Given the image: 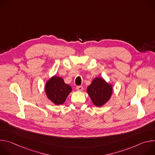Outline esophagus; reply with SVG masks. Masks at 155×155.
<instances>
[{"label":"esophagus","mask_w":155,"mask_h":155,"mask_svg":"<svg viewBox=\"0 0 155 155\" xmlns=\"http://www.w3.org/2000/svg\"><path fill=\"white\" fill-rule=\"evenodd\" d=\"M76 88H77V90L78 91H81L83 90V87L82 86H77Z\"/></svg>","instance_id":"obj_1"}]
</instances>
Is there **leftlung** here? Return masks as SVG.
Masks as SVG:
<instances>
[{"label":"left lung","instance_id":"8db88e82","mask_svg":"<svg viewBox=\"0 0 155 155\" xmlns=\"http://www.w3.org/2000/svg\"><path fill=\"white\" fill-rule=\"evenodd\" d=\"M86 91L93 104L101 107L111 98L113 93V85L107 82L102 77H96L91 84L87 87Z\"/></svg>","mask_w":155,"mask_h":155}]
</instances>
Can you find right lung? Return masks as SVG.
Here are the masks:
<instances>
[{"instance_id": "right-lung-1", "label": "right lung", "mask_w": 155, "mask_h": 155, "mask_svg": "<svg viewBox=\"0 0 155 155\" xmlns=\"http://www.w3.org/2000/svg\"><path fill=\"white\" fill-rule=\"evenodd\" d=\"M72 91L70 85L65 83L62 78L56 75L49 78L45 86L47 98L56 105L64 104Z\"/></svg>"}]
</instances>
